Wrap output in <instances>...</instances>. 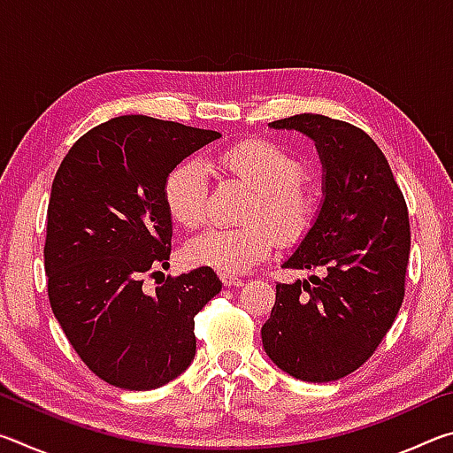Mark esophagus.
Here are the masks:
<instances>
[{
  "label": "esophagus",
  "mask_w": 453,
  "mask_h": 453,
  "mask_svg": "<svg viewBox=\"0 0 453 453\" xmlns=\"http://www.w3.org/2000/svg\"><path fill=\"white\" fill-rule=\"evenodd\" d=\"M219 280H221V283H224L226 288H240V286H243V280L237 278V275H232V273H219Z\"/></svg>",
  "instance_id": "1"
}]
</instances>
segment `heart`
Wrapping results in <instances>:
<instances>
[{"mask_svg":"<svg viewBox=\"0 0 453 453\" xmlns=\"http://www.w3.org/2000/svg\"><path fill=\"white\" fill-rule=\"evenodd\" d=\"M213 165L256 189L251 218H265L281 235L300 237L310 227L316 202L300 180L303 167L278 143L245 140L229 145L213 157ZM164 202L173 221L196 227L203 219L208 203V180L199 162L186 159L167 173ZM278 234L272 226L257 221L245 227H208L191 237L183 257L191 265L211 267L221 273H242L272 254Z\"/></svg>","mask_w":453,"mask_h":453,"instance_id":"b5f03b06","label":"heart"}]
</instances>
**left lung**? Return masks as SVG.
Wrapping results in <instances>:
<instances>
[{"instance_id":"1","label":"left lung","mask_w":453,"mask_h":453,"mask_svg":"<svg viewBox=\"0 0 453 453\" xmlns=\"http://www.w3.org/2000/svg\"><path fill=\"white\" fill-rule=\"evenodd\" d=\"M272 129L316 143L321 203L296 250L294 270H324L275 286L262 327L272 362L302 381H335L357 370L392 327L410 259L408 208L386 156L362 129L326 116L278 119Z\"/></svg>"}]
</instances>
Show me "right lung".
<instances>
[{
    "instance_id": "add662e5",
    "label": "right lung",
    "mask_w": 453,
    "mask_h": 453,
    "mask_svg": "<svg viewBox=\"0 0 453 453\" xmlns=\"http://www.w3.org/2000/svg\"><path fill=\"white\" fill-rule=\"evenodd\" d=\"M219 132L121 116L72 145L51 183L43 259L53 316L91 372L145 392L188 370L196 313L221 291L211 267L143 289L167 270L172 216L164 183Z\"/></svg>"
}]
</instances>
